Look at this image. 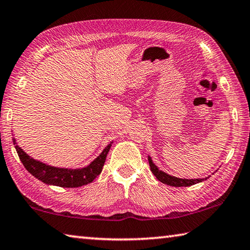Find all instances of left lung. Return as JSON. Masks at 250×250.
<instances>
[{
	"label": "left lung",
	"mask_w": 250,
	"mask_h": 250,
	"mask_svg": "<svg viewBox=\"0 0 250 250\" xmlns=\"http://www.w3.org/2000/svg\"><path fill=\"white\" fill-rule=\"evenodd\" d=\"M147 161H149L151 172L153 173L156 179H158L160 182H162V183H164V184L170 185V186H175V188H182V186H191L194 184L201 183V182L205 181L209 177V176H207V177H205V179H189V180L188 179H180V177L170 175V174H167V173L163 172L162 170H160V168L153 163V161H152L150 155L147 156Z\"/></svg>",
	"instance_id": "8db88e82"
}]
</instances>
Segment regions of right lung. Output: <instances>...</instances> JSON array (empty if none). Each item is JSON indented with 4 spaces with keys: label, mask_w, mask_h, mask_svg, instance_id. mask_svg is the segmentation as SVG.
Here are the masks:
<instances>
[{
    "label": "right lung",
    "mask_w": 250,
    "mask_h": 250,
    "mask_svg": "<svg viewBox=\"0 0 250 250\" xmlns=\"http://www.w3.org/2000/svg\"><path fill=\"white\" fill-rule=\"evenodd\" d=\"M113 142H110L97 158L84 167L68 168L48 166L28 155L13 138V145L18 152L20 160L25 168L35 176L37 180L47 185L61 186V188H79L91 183L98 176L104 166V161Z\"/></svg>",
    "instance_id": "1"
}]
</instances>
